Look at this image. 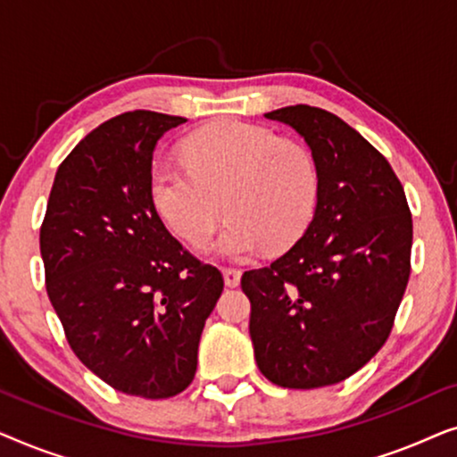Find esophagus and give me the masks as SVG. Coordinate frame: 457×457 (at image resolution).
<instances>
[{"label":"esophagus","instance_id":"obj_1","mask_svg":"<svg viewBox=\"0 0 457 457\" xmlns=\"http://www.w3.org/2000/svg\"><path fill=\"white\" fill-rule=\"evenodd\" d=\"M222 277H224V285L227 287H237L241 283V272L235 270V268H224Z\"/></svg>","mask_w":457,"mask_h":457}]
</instances>
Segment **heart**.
<instances>
[{
	"label": "heart",
	"instance_id": "b5f03b06",
	"mask_svg": "<svg viewBox=\"0 0 457 457\" xmlns=\"http://www.w3.org/2000/svg\"><path fill=\"white\" fill-rule=\"evenodd\" d=\"M183 164L158 160L149 197L166 227L193 247L230 218L214 252L247 260L268 245L283 252L305 235L320 197V172L310 149L239 120L214 122L183 143Z\"/></svg>",
	"mask_w": 457,
	"mask_h": 457
}]
</instances>
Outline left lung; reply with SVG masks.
<instances>
[{
    "instance_id": "1",
    "label": "left lung",
    "mask_w": 457,
    "mask_h": 457,
    "mask_svg": "<svg viewBox=\"0 0 457 457\" xmlns=\"http://www.w3.org/2000/svg\"><path fill=\"white\" fill-rule=\"evenodd\" d=\"M264 116L308 143L320 197L302 239L241 277L249 337L270 383L318 389L352 377L385 345L410 278L411 216L389 162L339 116L312 105Z\"/></svg>"
}]
</instances>
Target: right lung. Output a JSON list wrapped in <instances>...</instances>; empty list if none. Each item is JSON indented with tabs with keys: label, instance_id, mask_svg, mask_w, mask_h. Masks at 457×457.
<instances>
[{
	"label": "right lung",
	"instance_id": "right-lung-1",
	"mask_svg": "<svg viewBox=\"0 0 457 457\" xmlns=\"http://www.w3.org/2000/svg\"><path fill=\"white\" fill-rule=\"evenodd\" d=\"M187 118L127 112L85 137L55 172L41 258L47 295L77 358L127 395L191 385L218 268L168 233L149 197L158 141Z\"/></svg>",
	"mask_w": 457,
	"mask_h": 457
}]
</instances>
